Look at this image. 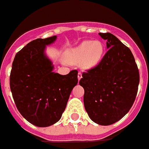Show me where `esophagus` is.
Segmentation results:
<instances>
[{
	"instance_id": "1",
	"label": "esophagus",
	"mask_w": 149,
	"mask_h": 149,
	"mask_svg": "<svg viewBox=\"0 0 149 149\" xmlns=\"http://www.w3.org/2000/svg\"><path fill=\"white\" fill-rule=\"evenodd\" d=\"M81 77H82V72H78V74H77V78H78V80H81Z\"/></svg>"
}]
</instances>
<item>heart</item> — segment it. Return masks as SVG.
<instances>
[{
	"label": "heart",
	"mask_w": 149,
	"mask_h": 149,
	"mask_svg": "<svg viewBox=\"0 0 149 149\" xmlns=\"http://www.w3.org/2000/svg\"><path fill=\"white\" fill-rule=\"evenodd\" d=\"M104 53V45L98 41L85 40L72 49L68 50L66 60L70 64H81L89 69L99 63Z\"/></svg>",
	"instance_id": "1"
}]
</instances>
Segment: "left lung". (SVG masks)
<instances>
[{
	"instance_id": "1",
	"label": "left lung",
	"mask_w": 149,
	"mask_h": 149,
	"mask_svg": "<svg viewBox=\"0 0 149 149\" xmlns=\"http://www.w3.org/2000/svg\"><path fill=\"white\" fill-rule=\"evenodd\" d=\"M109 50L100 63L82 73L84 106L91 120L110 125L130 111L135 100L139 72L130 49L110 33H99Z\"/></svg>"
}]
</instances>
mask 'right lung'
<instances>
[{
    "label": "right lung",
    "instance_id": "add662e5",
    "mask_svg": "<svg viewBox=\"0 0 149 149\" xmlns=\"http://www.w3.org/2000/svg\"><path fill=\"white\" fill-rule=\"evenodd\" d=\"M56 39L52 36L29 42L15 55L10 76L17 109L26 120L38 127H48L61 119L78 81L77 70L67 75L53 72V63L44 51Z\"/></svg>",
    "mask_w": 149,
    "mask_h": 149
}]
</instances>
